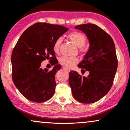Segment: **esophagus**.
<instances>
[{
    "label": "esophagus",
    "mask_w": 130,
    "mask_h": 130,
    "mask_svg": "<svg viewBox=\"0 0 130 130\" xmlns=\"http://www.w3.org/2000/svg\"><path fill=\"white\" fill-rule=\"evenodd\" d=\"M63 69L64 70H65V71H67V72H70V70L68 69V68H65V67H63Z\"/></svg>",
    "instance_id": "obj_1"
}]
</instances>
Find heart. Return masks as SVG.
Segmentation results:
<instances>
[{
    "label": "heart",
    "mask_w": 130,
    "mask_h": 130,
    "mask_svg": "<svg viewBox=\"0 0 130 130\" xmlns=\"http://www.w3.org/2000/svg\"><path fill=\"white\" fill-rule=\"evenodd\" d=\"M68 37L69 39L71 40L76 46L78 47H80V51H84L85 50L84 45L85 44L86 41H87V37L82 32L75 31V32L70 33ZM61 42H62V39L60 37L57 39L54 42V45H53V50L55 53H59ZM59 61V63L65 68H71L77 63L78 59L76 57L63 56L60 57Z\"/></svg>",
    "instance_id": "heart-1"
}]
</instances>
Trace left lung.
Wrapping results in <instances>:
<instances>
[{
    "label": "left lung",
    "mask_w": 130,
    "mask_h": 130,
    "mask_svg": "<svg viewBox=\"0 0 130 130\" xmlns=\"http://www.w3.org/2000/svg\"><path fill=\"white\" fill-rule=\"evenodd\" d=\"M75 28L83 31L90 42L88 52L77 65L90 74L85 77L71 71L69 84L75 99L91 104L107 94L113 84L118 64L115 45L111 37L96 25L85 23Z\"/></svg>",
    "instance_id": "1"
}]
</instances>
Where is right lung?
Here are the masks:
<instances>
[{"label": "right lung", "instance_id": "obj_1", "mask_svg": "<svg viewBox=\"0 0 130 130\" xmlns=\"http://www.w3.org/2000/svg\"><path fill=\"white\" fill-rule=\"evenodd\" d=\"M68 30L65 26L37 22L28 28L19 39L11 54L12 79L20 93L29 101L40 103L55 92V75L61 68L56 64L53 45ZM55 67L50 71L40 67L46 59Z\"/></svg>", "mask_w": 130, "mask_h": 130}]
</instances>
